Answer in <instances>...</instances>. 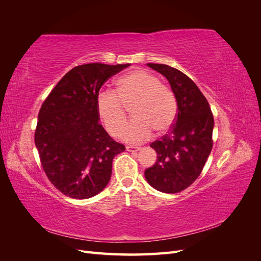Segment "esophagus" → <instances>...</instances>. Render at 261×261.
<instances>
[{
  "mask_svg": "<svg viewBox=\"0 0 261 261\" xmlns=\"http://www.w3.org/2000/svg\"><path fill=\"white\" fill-rule=\"evenodd\" d=\"M126 150H127V151H130V152H134V151H138V150H140V147H137V146H126Z\"/></svg>",
  "mask_w": 261,
  "mask_h": 261,
  "instance_id": "obj_1",
  "label": "esophagus"
}]
</instances>
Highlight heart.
<instances>
[{"mask_svg": "<svg viewBox=\"0 0 261 261\" xmlns=\"http://www.w3.org/2000/svg\"><path fill=\"white\" fill-rule=\"evenodd\" d=\"M97 112L106 129L116 137L127 118L126 107L134 117L123 131L128 143L147 140L152 134L168 130L174 123L177 103L174 93L165 84L145 70H133L118 78L115 91H102L96 101Z\"/></svg>", "mask_w": 261, "mask_h": 261, "instance_id": "obj_1", "label": "heart"}]
</instances>
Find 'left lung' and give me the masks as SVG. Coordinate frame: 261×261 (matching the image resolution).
<instances>
[{"mask_svg": "<svg viewBox=\"0 0 261 261\" xmlns=\"http://www.w3.org/2000/svg\"><path fill=\"white\" fill-rule=\"evenodd\" d=\"M169 81L177 102L172 127L150 144L156 162L145 171L148 183L162 193L184 191L198 178L211 152L213 115L207 99L180 70L164 64H147Z\"/></svg>", "mask_w": 261, "mask_h": 261, "instance_id": "1", "label": "left lung"}]
</instances>
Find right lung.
Returning a JSON list of instances; mask_svg holds the SVG:
<instances>
[{
    "instance_id": "add662e5",
    "label": "right lung",
    "mask_w": 261,
    "mask_h": 261,
    "mask_svg": "<svg viewBox=\"0 0 261 261\" xmlns=\"http://www.w3.org/2000/svg\"><path fill=\"white\" fill-rule=\"evenodd\" d=\"M128 66H76L54 87L39 111L35 144L41 167L54 187L70 198L99 194L111 178L113 158L125 150L99 123L96 101L102 85Z\"/></svg>"
}]
</instances>
